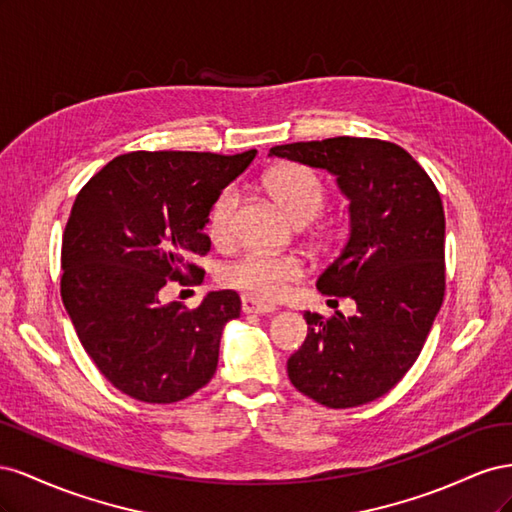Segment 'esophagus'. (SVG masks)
<instances>
[{
	"instance_id": "esophagus-1",
	"label": "esophagus",
	"mask_w": 512,
	"mask_h": 512,
	"mask_svg": "<svg viewBox=\"0 0 512 512\" xmlns=\"http://www.w3.org/2000/svg\"><path fill=\"white\" fill-rule=\"evenodd\" d=\"M241 309H243V314H271V312H275V305L262 303L254 297H243Z\"/></svg>"
}]
</instances>
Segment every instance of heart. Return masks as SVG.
<instances>
[{"instance_id": "obj_1", "label": "heart", "mask_w": 512, "mask_h": 512, "mask_svg": "<svg viewBox=\"0 0 512 512\" xmlns=\"http://www.w3.org/2000/svg\"><path fill=\"white\" fill-rule=\"evenodd\" d=\"M265 190L297 224L312 222L327 205V185L309 166L282 164L265 177ZM241 194L235 185L213 198L207 213V230L215 243H228L235 235ZM303 267L294 256L247 252L224 269L226 286L256 299H277L288 284L301 280Z\"/></svg>"}]
</instances>
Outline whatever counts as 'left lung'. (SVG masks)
I'll return each mask as SVG.
<instances>
[{
	"label": "left lung",
	"instance_id": "left-lung-1",
	"mask_svg": "<svg viewBox=\"0 0 512 512\" xmlns=\"http://www.w3.org/2000/svg\"><path fill=\"white\" fill-rule=\"evenodd\" d=\"M271 153L327 168L350 200V237L316 286L354 299L356 316L305 312L307 337L288 359V378L327 408L369 404L406 376L440 312V192L406 149L380 138L335 136Z\"/></svg>",
	"mask_w": 512,
	"mask_h": 512
}]
</instances>
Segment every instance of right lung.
<instances>
[{"label": "right lung", "mask_w": 512, "mask_h": 512, "mask_svg": "<svg viewBox=\"0 0 512 512\" xmlns=\"http://www.w3.org/2000/svg\"><path fill=\"white\" fill-rule=\"evenodd\" d=\"M254 156L132 151L76 194L61 241V299L100 374L132 399L175 404L213 378L239 294L209 292L190 309L160 303V290L203 282L194 260L211 250L209 207Z\"/></svg>", "instance_id": "1"}]
</instances>
